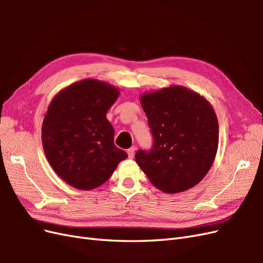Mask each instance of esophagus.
<instances>
[{
  "label": "esophagus",
  "mask_w": 263,
  "mask_h": 263,
  "mask_svg": "<svg viewBox=\"0 0 263 263\" xmlns=\"http://www.w3.org/2000/svg\"><path fill=\"white\" fill-rule=\"evenodd\" d=\"M135 151H136V148H135V147H132V148H129L128 150H127V154H128V157H129L130 159H133V158H134V156H135Z\"/></svg>",
  "instance_id": "esophagus-1"
}]
</instances>
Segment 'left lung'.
Here are the masks:
<instances>
[{"label": "left lung", "instance_id": "1", "mask_svg": "<svg viewBox=\"0 0 263 263\" xmlns=\"http://www.w3.org/2000/svg\"><path fill=\"white\" fill-rule=\"evenodd\" d=\"M141 106L154 144L139 149L136 162L165 193L193 187L209 172L218 147V122L209 101L174 85L144 94Z\"/></svg>", "mask_w": 263, "mask_h": 263}]
</instances>
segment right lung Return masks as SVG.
Masks as SVG:
<instances>
[{
	"label": "right lung",
	"instance_id": "add662e5",
	"mask_svg": "<svg viewBox=\"0 0 263 263\" xmlns=\"http://www.w3.org/2000/svg\"><path fill=\"white\" fill-rule=\"evenodd\" d=\"M119 95L116 87L86 79L60 91L45 115V155L58 176L79 190L106 182L127 158L114 145V128L106 113Z\"/></svg>",
	"mask_w": 263,
	"mask_h": 263
}]
</instances>
